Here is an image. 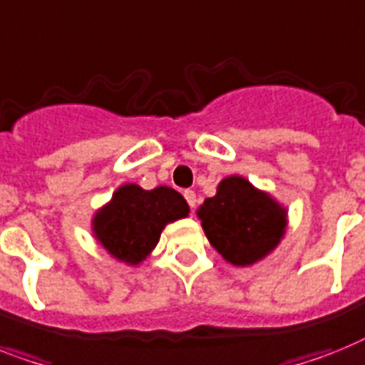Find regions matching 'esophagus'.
Masks as SVG:
<instances>
[{"label": "esophagus", "mask_w": 365, "mask_h": 365, "mask_svg": "<svg viewBox=\"0 0 365 365\" xmlns=\"http://www.w3.org/2000/svg\"><path fill=\"white\" fill-rule=\"evenodd\" d=\"M183 197H185V200H187V204L191 206V208H195V206H197V192L191 191V189H187V191H183Z\"/></svg>", "instance_id": "obj_1"}]
</instances>
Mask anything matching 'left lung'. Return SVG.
Returning a JSON list of instances; mask_svg holds the SVG:
<instances>
[{
  "instance_id": "obj_1",
  "label": "left lung",
  "mask_w": 365,
  "mask_h": 365,
  "mask_svg": "<svg viewBox=\"0 0 365 365\" xmlns=\"http://www.w3.org/2000/svg\"><path fill=\"white\" fill-rule=\"evenodd\" d=\"M197 215L210 244L227 262L251 266L279 245L287 230V208L244 176H227Z\"/></svg>"
}]
</instances>
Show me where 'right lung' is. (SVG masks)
<instances>
[{"mask_svg":"<svg viewBox=\"0 0 365 365\" xmlns=\"http://www.w3.org/2000/svg\"><path fill=\"white\" fill-rule=\"evenodd\" d=\"M189 215L185 198L173 187L142 189L125 183L91 219V230L106 253L129 266H138L155 250L163 229Z\"/></svg>","mask_w":365,"mask_h":365,"instance_id":"obj_1","label":"right lung"}]
</instances>
